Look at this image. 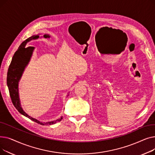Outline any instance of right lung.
Listing matches in <instances>:
<instances>
[{"label":"right lung","instance_id":"right-lung-1","mask_svg":"<svg viewBox=\"0 0 155 155\" xmlns=\"http://www.w3.org/2000/svg\"><path fill=\"white\" fill-rule=\"evenodd\" d=\"M39 38V34L37 35L32 36L31 37L28 38L26 40L24 41V42L21 43V45L18 48V50L14 53L11 63L9 65V69L7 71V85L9 88L10 97L11 98V101L12 102L14 107L16 108L22 115L26 116V117L30 119L31 120H33L36 123L41 124V125H51L56 123L57 122L60 121L63 117L61 116L60 118L53 121H49L46 123H43L38 120L32 117L29 116L27 113L24 111L22 109L19 95V82L21 80V78L22 75V73L24 71V69L28 64L32 56V53L35 50V47H26L28 42H29L31 40L37 39ZM43 38H50V36L47 34H45L43 35ZM69 94L67 95L68 96Z\"/></svg>","mask_w":155,"mask_h":155}]
</instances>
